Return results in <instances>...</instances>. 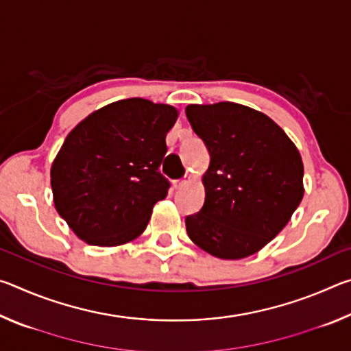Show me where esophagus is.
Returning <instances> with one entry per match:
<instances>
[{
  "label": "esophagus",
  "instance_id": "34e87169",
  "mask_svg": "<svg viewBox=\"0 0 351 351\" xmlns=\"http://www.w3.org/2000/svg\"><path fill=\"white\" fill-rule=\"evenodd\" d=\"M186 184H187V180H176L173 181V187L178 190V189H182Z\"/></svg>",
  "mask_w": 351,
  "mask_h": 351
}]
</instances>
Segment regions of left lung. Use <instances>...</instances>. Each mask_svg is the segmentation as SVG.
I'll list each match as a JSON object with an SVG mask.
<instances>
[{"instance_id":"obj_1","label":"left lung","mask_w":351,"mask_h":351,"mask_svg":"<svg viewBox=\"0 0 351 351\" xmlns=\"http://www.w3.org/2000/svg\"><path fill=\"white\" fill-rule=\"evenodd\" d=\"M210 154L206 199L186 218L189 239L223 260L258 252L304 198V162L294 142L263 112L234 102L187 105Z\"/></svg>"}]
</instances>
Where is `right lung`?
I'll return each mask as SVG.
<instances>
[{"label": "right lung", "instance_id": "1", "mask_svg": "<svg viewBox=\"0 0 351 351\" xmlns=\"http://www.w3.org/2000/svg\"><path fill=\"white\" fill-rule=\"evenodd\" d=\"M178 110L133 97L91 112L71 130L51 167L54 206L88 245L121 246L144 232L167 197L158 167Z\"/></svg>", "mask_w": 351, "mask_h": 351}]
</instances>
